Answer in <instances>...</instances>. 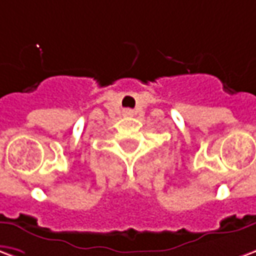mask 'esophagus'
Masks as SVG:
<instances>
[{"label":"esophagus","mask_w":256,"mask_h":256,"mask_svg":"<svg viewBox=\"0 0 256 256\" xmlns=\"http://www.w3.org/2000/svg\"><path fill=\"white\" fill-rule=\"evenodd\" d=\"M132 114H133L132 110H126V111H124V115H132Z\"/></svg>","instance_id":"obj_1"}]
</instances>
